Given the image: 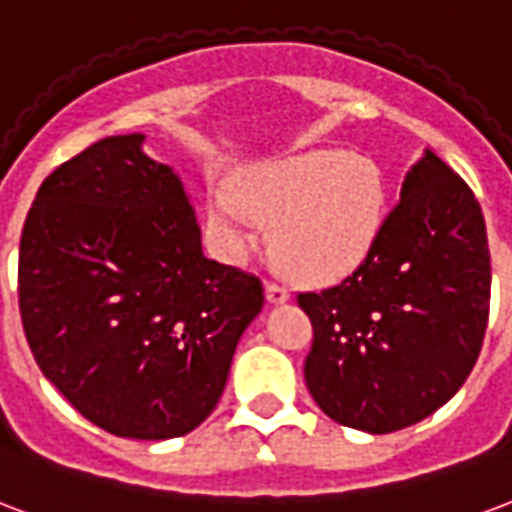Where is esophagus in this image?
<instances>
[{
    "label": "esophagus",
    "mask_w": 512,
    "mask_h": 512,
    "mask_svg": "<svg viewBox=\"0 0 512 512\" xmlns=\"http://www.w3.org/2000/svg\"><path fill=\"white\" fill-rule=\"evenodd\" d=\"M266 298L268 304H285L290 298V290L285 285H276V282H266Z\"/></svg>",
    "instance_id": "1"
}]
</instances>
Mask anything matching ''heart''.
<instances>
[{
	"label": "heart",
	"mask_w": 512,
	"mask_h": 512,
	"mask_svg": "<svg viewBox=\"0 0 512 512\" xmlns=\"http://www.w3.org/2000/svg\"><path fill=\"white\" fill-rule=\"evenodd\" d=\"M385 203V173L372 157L312 149L246 170L238 192L217 187L208 217L233 252L257 244V219L274 222V249L287 271L333 282L372 252Z\"/></svg>",
	"instance_id": "1"
}]
</instances>
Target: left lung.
Masks as SVG:
<instances>
[{"label":"left lung","mask_w":512,"mask_h":512,"mask_svg":"<svg viewBox=\"0 0 512 512\" xmlns=\"http://www.w3.org/2000/svg\"><path fill=\"white\" fill-rule=\"evenodd\" d=\"M488 301L478 198L426 149L361 266L339 285L298 293L314 328L306 388L342 426L407 429L464 385L483 347Z\"/></svg>","instance_id":"1"}]
</instances>
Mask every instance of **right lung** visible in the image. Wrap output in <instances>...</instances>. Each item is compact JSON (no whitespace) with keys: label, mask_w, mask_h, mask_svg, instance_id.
Segmentation results:
<instances>
[{"label":"right lung","mask_w":512,"mask_h":512,"mask_svg":"<svg viewBox=\"0 0 512 512\" xmlns=\"http://www.w3.org/2000/svg\"><path fill=\"white\" fill-rule=\"evenodd\" d=\"M18 306L40 372L83 418L170 439L217 407L263 285L203 255L184 184L132 132L97 140L37 189Z\"/></svg>","instance_id":"right-lung-1"}]
</instances>
